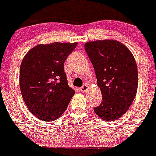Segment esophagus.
Segmentation results:
<instances>
[{
	"mask_svg": "<svg viewBox=\"0 0 156 156\" xmlns=\"http://www.w3.org/2000/svg\"><path fill=\"white\" fill-rule=\"evenodd\" d=\"M89 89V87L87 85H83V87H81V88H80V91H81L82 92H87V90H88Z\"/></svg>",
	"mask_w": 156,
	"mask_h": 156,
	"instance_id": "1",
	"label": "esophagus"
}]
</instances>
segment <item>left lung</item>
Returning <instances> with one entry per match:
<instances>
[{
    "label": "left lung",
    "instance_id": "8db88e82",
    "mask_svg": "<svg viewBox=\"0 0 156 156\" xmlns=\"http://www.w3.org/2000/svg\"><path fill=\"white\" fill-rule=\"evenodd\" d=\"M101 89L103 102L94 111L107 122L126 113L136 94L138 70L131 52L114 39L92 41L84 44Z\"/></svg>",
    "mask_w": 156,
    "mask_h": 156
}]
</instances>
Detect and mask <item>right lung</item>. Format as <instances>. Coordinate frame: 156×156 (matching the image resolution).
Returning <instances> with one entry per match:
<instances>
[{
    "mask_svg": "<svg viewBox=\"0 0 156 156\" xmlns=\"http://www.w3.org/2000/svg\"><path fill=\"white\" fill-rule=\"evenodd\" d=\"M78 42L40 44L24 56L20 88L27 108L45 122L57 119L67 109L75 90L68 86L64 64Z\"/></svg>",
    "mask_w": 156,
    "mask_h": 156,
    "instance_id": "obj_1",
    "label": "right lung"
}]
</instances>
